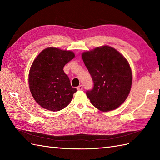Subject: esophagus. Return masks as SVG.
Wrapping results in <instances>:
<instances>
[{
  "label": "esophagus",
  "mask_w": 160,
  "mask_h": 160,
  "mask_svg": "<svg viewBox=\"0 0 160 160\" xmlns=\"http://www.w3.org/2000/svg\"><path fill=\"white\" fill-rule=\"evenodd\" d=\"M77 89H78V91H81V90H82V89H83V87H82V85H80V86H78V87H77Z\"/></svg>",
  "instance_id": "esophagus-1"
}]
</instances>
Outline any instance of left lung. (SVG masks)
<instances>
[{"label": "left lung", "instance_id": "obj_1", "mask_svg": "<svg viewBox=\"0 0 160 160\" xmlns=\"http://www.w3.org/2000/svg\"><path fill=\"white\" fill-rule=\"evenodd\" d=\"M82 60L92 78L93 87L86 94L101 111L119 107L127 99L132 84V72L127 60L109 46L82 53Z\"/></svg>", "mask_w": 160, "mask_h": 160}]
</instances>
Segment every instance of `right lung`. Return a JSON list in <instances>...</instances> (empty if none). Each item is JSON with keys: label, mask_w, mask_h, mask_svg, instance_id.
I'll return each instance as SVG.
<instances>
[{"label": "right lung", "mask_w": 160, "mask_h": 160, "mask_svg": "<svg viewBox=\"0 0 160 160\" xmlns=\"http://www.w3.org/2000/svg\"><path fill=\"white\" fill-rule=\"evenodd\" d=\"M75 57L71 51L48 47L42 50L32 64L29 86L33 98L45 109H63L72 100L77 89L71 85L63 68Z\"/></svg>", "instance_id": "1"}]
</instances>
